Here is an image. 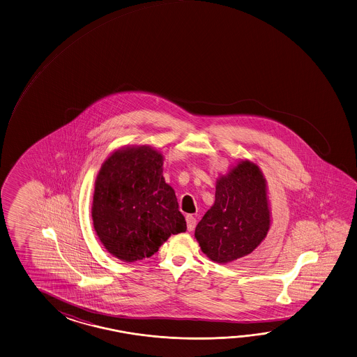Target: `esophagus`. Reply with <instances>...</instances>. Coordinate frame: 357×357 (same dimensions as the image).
Returning <instances> with one entry per match:
<instances>
[{"label": "esophagus", "mask_w": 357, "mask_h": 357, "mask_svg": "<svg viewBox=\"0 0 357 357\" xmlns=\"http://www.w3.org/2000/svg\"><path fill=\"white\" fill-rule=\"evenodd\" d=\"M186 224H188V231H192L195 227H196V219H195L192 215H188V216H186Z\"/></svg>", "instance_id": "esophagus-1"}]
</instances>
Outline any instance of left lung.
I'll list each match as a JSON object with an SVG mask.
<instances>
[{
    "instance_id": "8db88e82",
    "label": "left lung",
    "mask_w": 357,
    "mask_h": 357,
    "mask_svg": "<svg viewBox=\"0 0 357 357\" xmlns=\"http://www.w3.org/2000/svg\"><path fill=\"white\" fill-rule=\"evenodd\" d=\"M269 225L266 180L257 165L241 161L216 183L214 205L195 236L210 259L227 263L252 253Z\"/></svg>"
}]
</instances>
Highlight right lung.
I'll use <instances>...</instances> for the list:
<instances>
[{"label": "right lung", "instance_id": "1", "mask_svg": "<svg viewBox=\"0 0 357 357\" xmlns=\"http://www.w3.org/2000/svg\"><path fill=\"white\" fill-rule=\"evenodd\" d=\"M163 160L151 147L119 149L96 180L91 216L105 249L124 261L149 258L174 234L186 231Z\"/></svg>", "mask_w": 357, "mask_h": 357}]
</instances>
